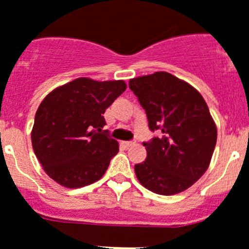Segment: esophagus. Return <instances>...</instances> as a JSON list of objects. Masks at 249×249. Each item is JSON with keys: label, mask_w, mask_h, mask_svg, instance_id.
<instances>
[{"label": "esophagus", "mask_w": 249, "mask_h": 249, "mask_svg": "<svg viewBox=\"0 0 249 249\" xmlns=\"http://www.w3.org/2000/svg\"><path fill=\"white\" fill-rule=\"evenodd\" d=\"M123 145H124L125 148H130V147H133V145H135V142H133V141L123 142Z\"/></svg>", "instance_id": "1"}]
</instances>
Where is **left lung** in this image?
Wrapping results in <instances>:
<instances>
[{"label": "left lung", "instance_id": "1", "mask_svg": "<svg viewBox=\"0 0 249 249\" xmlns=\"http://www.w3.org/2000/svg\"><path fill=\"white\" fill-rule=\"evenodd\" d=\"M129 89L145 110L150 130L160 134L143 143L147 160L134 167L139 182L160 195L185 191L208 170L216 144L205 100L167 72L130 79Z\"/></svg>", "mask_w": 249, "mask_h": 249}]
</instances>
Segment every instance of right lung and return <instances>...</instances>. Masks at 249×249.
Returning a JSON list of instances; mask_svg holds the SVG:
<instances>
[{
  "instance_id": "right-lung-1",
  "label": "right lung",
  "mask_w": 249,
  "mask_h": 249,
  "mask_svg": "<svg viewBox=\"0 0 249 249\" xmlns=\"http://www.w3.org/2000/svg\"><path fill=\"white\" fill-rule=\"evenodd\" d=\"M126 89L124 81L77 78L41 101L31 131L33 149L50 178L77 189L104 176L118 153L104 112Z\"/></svg>"
}]
</instances>
